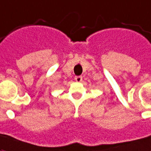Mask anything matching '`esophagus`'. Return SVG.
I'll use <instances>...</instances> for the list:
<instances>
[{
  "mask_svg": "<svg viewBox=\"0 0 151 151\" xmlns=\"http://www.w3.org/2000/svg\"><path fill=\"white\" fill-rule=\"evenodd\" d=\"M82 79H83L82 76H79L75 77V80H76V82H81V81H82Z\"/></svg>",
  "mask_w": 151,
  "mask_h": 151,
  "instance_id": "obj_1",
  "label": "esophagus"
}]
</instances>
